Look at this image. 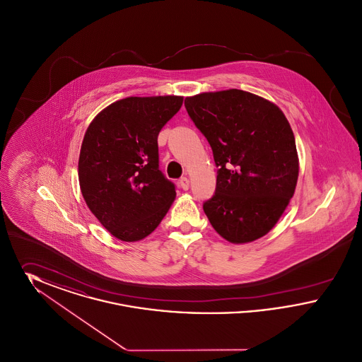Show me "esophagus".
Masks as SVG:
<instances>
[{
	"label": "esophagus",
	"instance_id": "obj_1",
	"mask_svg": "<svg viewBox=\"0 0 362 362\" xmlns=\"http://www.w3.org/2000/svg\"><path fill=\"white\" fill-rule=\"evenodd\" d=\"M179 186L182 187V189H189V177H182L180 180H179Z\"/></svg>",
	"mask_w": 362,
	"mask_h": 362
}]
</instances>
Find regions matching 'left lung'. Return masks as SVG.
Masks as SVG:
<instances>
[{
  "mask_svg": "<svg viewBox=\"0 0 362 362\" xmlns=\"http://www.w3.org/2000/svg\"><path fill=\"white\" fill-rule=\"evenodd\" d=\"M189 118L218 167L204 211L225 240L244 244L269 233L291 202L298 177L292 127L258 95L226 89L186 98Z\"/></svg>",
  "mask_w": 362,
  "mask_h": 362,
  "instance_id": "left-lung-1",
  "label": "left lung"
}]
</instances>
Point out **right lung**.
<instances>
[{
	"mask_svg": "<svg viewBox=\"0 0 362 362\" xmlns=\"http://www.w3.org/2000/svg\"><path fill=\"white\" fill-rule=\"evenodd\" d=\"M183 96L126 98L89 123L78 158V182L89 210L117 239L149 236L176 197L158 170L157 137Z\"/></svg>",
	"mask_w": 362,
	"mask_h": 362,
	"instance_id": "1",
	"label": "right lung"
}]
</instances>
